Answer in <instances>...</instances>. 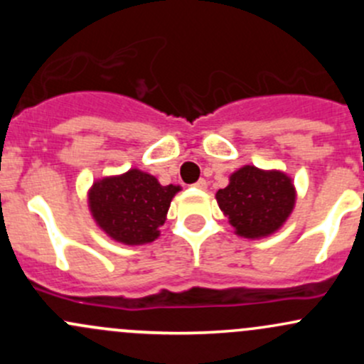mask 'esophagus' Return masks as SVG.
<instances>
[{"mask_svg":"<svg viewBox=\"0 0 364 364\" xmlns=\"http://www.w3.org/2000/svg\"><path fill=\"white\" fill-rule=\"evenodd\" d=\"M205 185H208V183H205V179H199V181H197L196 185H193V186H196V188L204 190V188H205Z\"/></svg>","mask_w":364,"mask_h":364,"instance_id":"obj_1","label":"esophagus"}]
</instances>
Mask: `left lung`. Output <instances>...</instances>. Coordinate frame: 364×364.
I'll use <instances>...</instances> for the list:
<instances>
[{
    "label": "left lung",
    "instance_id": "1",
    "mask_svg": "<svg viewBox=\"0 0 364 364\" xmlns=\"http://www.w3.org/2000/svg\"><path fill=\"white\" fill-rule=\"evenodd\" d=\"M216 200L240 236L262 237L287 220L296 193L291 178L282 172L247 165L230 176L229 186L216 192Z\"/></svg>",
    "mask_w": 364,
    "mask_h": 364
}]
</instances>
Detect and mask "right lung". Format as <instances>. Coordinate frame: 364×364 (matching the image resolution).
I'll use <instances>...</instances> for the list:
<instances>
[{
	"label": "right lung",
	"mask_w": 364,
	"mask_h": 364,
	"mask_svg": "<svg viewBox=\"0 0 364 364\" xmlns=\"http://www.w3.org/2000/svg\"><path fill=\"white\" fill-rule=\"evenodd\" d=\"M176 192L179 186H161L151 174L132 168L123 176L95 183L90 208L100 229L112 240L144 245L159 237Z\"/></svg>",
	"instance_id": "add662e5"
}]
</instances>
